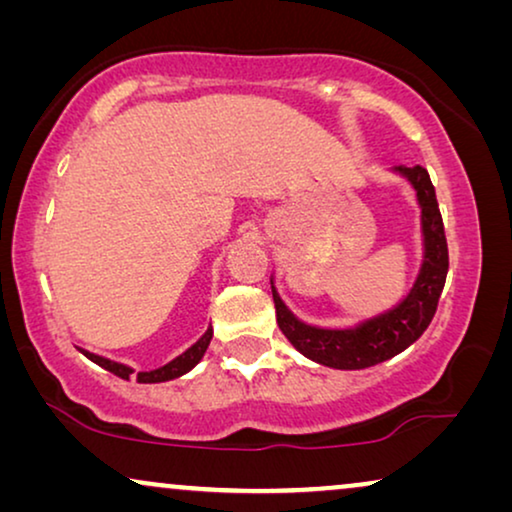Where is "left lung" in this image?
Returning a JSON list of instances; mask_svg holds the SVG:
<instances>
[{"mask_svg": "<svg viewBox=\"0 0 512 512\" xmlns=\"http://www.w3.org/2000/svg\"><path fill=\"white\" fill-rule=\"evenodd\" d=\"M396 172H401L415 186L419 207H422L424 233L422 270H419L415 286H412L408 298L401 305L380 314V317L363 321L356 328L331 331V328H314L298 321L286 310V305L275 293V286H272L277 324L282 328V333L300 354L321 363V366L340 370L377 366V363L408 349L429 328L433 314L438 310L447 268H450V254H447L445 226L438 209L436 188H433L429 172L422 165L396 167Z\"/></svg>", "mask_w": 512, "mask_h": 512, "instance_id": "obj_1", "label": "left lung"}]
</instances>
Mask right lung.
Masks as SVG:
<instances>
[{
    "mask_svg": "<svg viewBox=\"0 0 512 512\" xmlns=\"http://www.w3.org/2000/svg\"><path fill=\"white\" fill-rule=\"evenodd\" d=\"M212 335H214L212 333V326H209L207 333L202 335V338L195 342L193 347H188L184 354L177 356V359L167 363V366L156 368V370H149V373H137V382H144V384L146 382H167V380H174V377H181L184 373H188V370H191L195 363H198L202 356H205L207 347H209V340H212ZM81 352H83V349H81ZM83 354H86L93 363H97V366H102L104 370H109V373H114V375L121 377V380H130V375L135 373V370L128 368V366H123V363L102 359V356L90 354V352H83Z\"/></svg>",
    "mask_w": 512,
    "mask_h": 512,
    "instance_id": "add662e5",
    "label": "right lung"
}]
</instances>
